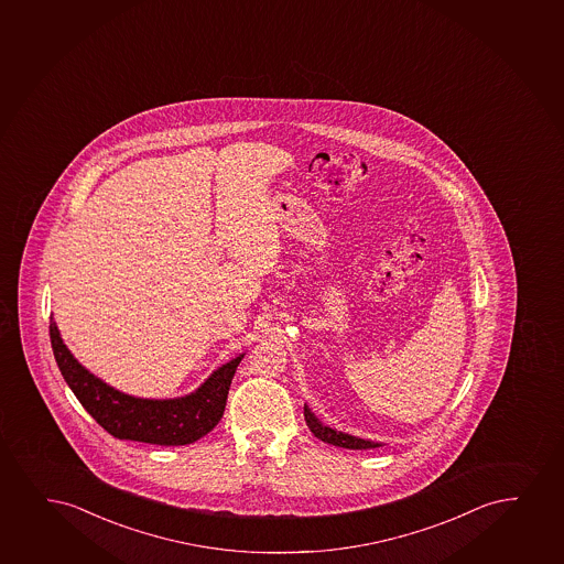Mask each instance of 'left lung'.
Masks as SVG:
<instances>
[{"mask_svg": "<svg viewBox=\"0 0 564 564\" xmlns=\"http://www.w3.org/2000/svg\"><path fill=\"white\" fill-rule=\"evenodd\" d=\"M305 421H307L308 429L316 438H321L322 443L334 444L339 448L347 449H370L379 448L383 446L381 443H373L368 438H358V436L349 435V433H343V431H336V429L324 425L316 415L311 412V408L305 404Z\"/></svg>", "mask_w": 564, "mask_h": 564, "instance_id": "8db88e82", "label": "left lung"}]
</instances>
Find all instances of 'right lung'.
<instances>
[{
  "mask_svg": "<svg viewBox=\"0 0 564 564\" xmlns=\"http://www.w3.org/2000/svg\"><path fill=\"white\" fill-rule=\"evenodd\" d=\"M51 347L79 404L100 427L121 441L185 446L206 436L221 421L230 381L243 355L223 364L196 391L177 399H141L118 391L84 368L66 347L57 322L50 321Z\"/></svg>",
  "mask_w": 564,
  "mask_h": 564,
  "instance_id": "1",
  "label": "right lung"
}]
</instances>
